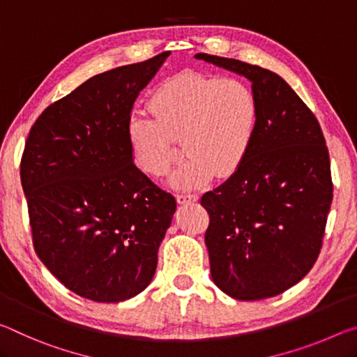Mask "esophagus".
Returning <instances> with one entry per match:
<instances>
[{
  "instance_id": "34e87169",
  "label": "esophagus",
  "mask_w": 357,
  "mask_h": 357,
  "mask_svg": "<svg viewBox=\"0 0 357 357\" xmlns=\"http://www.w3.org/2000/svg\"><path fill=\"white\" fill-rule=\"evenodd\" d=\"M175 197H177L178 204H190V202H196L199 196L195 195V192H178Z\"/></svg>"
}]
</instances>
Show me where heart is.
Segmentation results:
<instances>
[{
    "instance_id": "b5f03b06",
    "label": "heart",
    "mask_w": 357,
    "mask_h": 357,
    "mask_svg": "<svg viewBox=\"0 0 357 357\" xmlns=\"http://www.w3.org/2000/svg\"><path fill=\"white\" fill-rule=\"evenodd\" d=\"M147 107L153 119L134 115L126 125L131 160L150 177H161L180 140L183 161L175 169V188H197L236 174L253 144L258 126V99L236 77L180 73L151 93Z\"/></svg>"
}]
</instances>
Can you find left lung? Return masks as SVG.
<instances>
[{
    "instance_id": "8db88e82",
    "label": "left lung",
    "mask_w": 357,
    "mask_h": 357,
    "mask_svg": "<svg viewBox=\"0 0 357 357\" xmlns=\"http://www.w3.org/2000/svg\"><path fill=\"white\" fill-rule=\"evenodd\" d=\"M196 58L250 79L259 107L247 160L201 199L210 273L234 299L278 296L310 272L323 248L334 192L324 134L275 73L234 58Z\"/></svg>"
}]
</instances>
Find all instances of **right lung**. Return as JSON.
<instances>
[{"label":"right lung","instance_id":"obj_1","mask_svg":"<svg viewBox=\"0 0 357 357\" xmlns=\"http://www.w3.org/2000/svg\"><path fill=\"white\" fill-rule=\"evenodd\" d=\"M169 54L89 79L45 107L28 134L20 178L34 251L85 299H131L155 275L177 202L132 162L126 125Z\"/></svg>","mask_w":357,"mask_h":357}]
</instances>
